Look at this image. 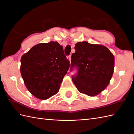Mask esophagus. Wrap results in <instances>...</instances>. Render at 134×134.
Returning a JSON list of instances; mask_svg holds the SVG:
<instances>
[{"label":"esophagus","mask_w":134,"mask_h":134,"mask_svg":"<svg viewBox=\"0 0 134 134\" xmlns=\"http://www.w3.org/2000/svg\"><path fill=\"white\" fill-rule=\"evenodd\" d=\"M67 58H68V60L69 61V62H70V61H71V55H70L69 56H68V57H67Z\"/></svg>","instance_id":"obj_1"}]
</instances>
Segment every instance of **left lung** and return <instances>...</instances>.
Wrapping results in <instances>:
<instances>
[{
  "label": "left lung",
  "mask_w": 134,
  "mask_h": 134,
  "mask_svg": "<svg viewBox=\"0 0 134 134\" xmlns=\"http://www.w3.org/2000/svg\"><path fill=\"white\" fill-rule=\"evenodd\" d=\"M76 52L71 59V69L78 68V74L72 81L80 93L95 96L109 84L114 71L115 57L104 45L86 41L75 44Z\"/></svg>",
  "instance_id": "1"
}]
</instances>
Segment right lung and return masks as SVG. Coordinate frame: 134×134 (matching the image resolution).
<instances>
[{
  "label": "right lung",
  "instance_id": "1",
  "mask_svg": "<svg viewBox=\"0 0 134 134\" xmlns=\"http://www.w3.org/2000/svg\"><path fill=\"white\" fill-rule=\"evenodd\" d=\"M69 66L63 47L51 41L38 43L23 54L20 71L31 94L38 99L46 100L59 91Z\"/></svg>",
  "mask_w": 134,
  "mask_h": 134
}]
</instances>
